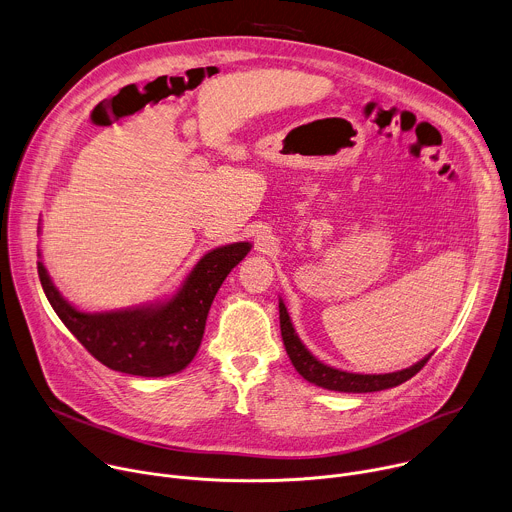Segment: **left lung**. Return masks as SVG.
<instances>
[{"instance_id":"1","label":"left lung","mask_w":512,"mask_h":512,"mask_svg":"<svg viewBox=\"0 0 512 512\" xmlns=\"http://www.w3.org/2000/svg\"><path fill=\"white\" fill-rule=\"evenodd\" d=\"M279 326H281V338L287 350V356L294 364L296 371L310 383L328 389V391H338V393H375L383 389L397 387L411 377H415L429 360L431 354L415 362L413 367L397 371V373H385V375H358V373H346L334 367H328V364L320 362L300 340L296 334L294 324H291V318L287 314V308L283 300H279Z\"/></svg>"}]
</instances>
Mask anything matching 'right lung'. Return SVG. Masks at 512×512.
<instances>
[{
    "label": "right lung",
    "mask_w": 512,
    "mask_h": 512,
    "mask_svg": "<svg viewBox=\"0 0 512 512\" xmlns=\"http://www.w3.org/2000/svg\"><path fill=\"white\" fill-rule=\"evenodd\" d=\"M251 251L233 243L206 253L166 302L113 312H81L70 306L38 261L44 294L75 338L105 367L135 377H168L192 362L218 287Z\"/></svg>",
    "instance_id": "right-lung-1"
}]
</instances>
